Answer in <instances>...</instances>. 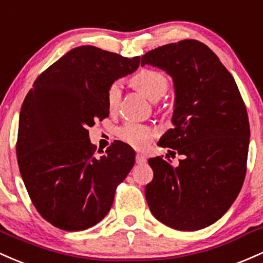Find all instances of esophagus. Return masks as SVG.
<instances>
[{
	"label": "esophagus",
	"mask_w": 263,
	"mask_h": 263,
	"mask_svg": "<svg viewBox=\"0 0 263 263\" xmlns=\"http://www.w3.org/2000/svg\"><path fill=\"white\" fill-rule=\"evenodd\" d=\"M135 161H137V164H144L146 161L145 155H143V154H140V153H138L137 156H135Z\"/></svg>",
	"instance_id": "esophagus-1"
}]
</instances>
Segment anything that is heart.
<instances>
[{
	"mask_svg": "<svg viewBox=\"0 0 263 263\" xmlns=\"http://www.w3.org/2000/svg\"><path fill=\"white\" fill-rule=\"evenodd\" d=\"M133 87L137 88L146 98L156 102L163 98L169 89V79L163 72L156 69H141L132 78ZM122 97L120 82H113L107 90V104L110 110L117 109ZM154 132L149 126L138 123H126L118 129V137L125 143L138 149H144L149 145Z\"/></svg>",
	"mask_w": 263,
	"mask_h": 263,
	"instance_id": "1",
	"label": "heart"
}]
</instances>
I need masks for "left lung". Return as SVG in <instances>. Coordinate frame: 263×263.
<instances>
[{"label": "left lung", "instance_id": "8db88e82", "mask_svg": "<svg viewBox=\"0 0 263 263\" xmlns=\"http://www.w3.org/2000/svg\"><path fill=\"white\" fill-rule=\"evenodd\" d=\"M173 78V122L159 140L182 156L150 158L154 171L145 197L155 219L180 231L216 222L237 197L246 175L250 124L234 77L195 40L165 44L141 57ZM170 152V150H169Z\"/></svg>", "mask_w": 263, "mask_h": 263}]
</instances>
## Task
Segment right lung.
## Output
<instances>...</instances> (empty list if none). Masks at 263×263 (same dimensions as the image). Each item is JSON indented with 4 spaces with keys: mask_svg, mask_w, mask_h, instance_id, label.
<instances>
[{
    "mask_svg": "<svg viewBox=\"0 0 263 263\" xmlns=\"http://www.w3.org/2000/svg\"><path fill=\"white\" fill-rule=\"evenodd\" d=\"M139 63V55L77 47L38 76L23 100L20 173L34 208L53 226L82 231L102 221L134 166L135 152L122 141L97 158L88 128L109 116V85Z\"/></svg>",
    "mask_w": 263,
    "mask_h": 263,
    "instance_id": "add662e5",
    "label": "right lung"
}]
</instances>
